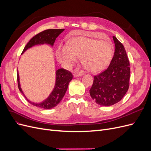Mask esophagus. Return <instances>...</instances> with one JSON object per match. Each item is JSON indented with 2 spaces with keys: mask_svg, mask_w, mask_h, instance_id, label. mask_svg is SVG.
Returning a JSON list of instances; mask_svg holds the SVG:
<instances>
[{
  "mask_svg": "<svg viewBox=\"0 0 151 151\" xmlns=\"http://www.w3.org/2000/svg\"><path fill=\"white\" fill-rule=\"evenodd\" d=\"M83 72H81V71H77V72H76L74 74V77H79V76H83Z\"/></svg>",
  "mask_w": 151,
  "mask_h": 151,
  "instance_id": "34e87169",
  "label": "esophagus"
}]
</instances>
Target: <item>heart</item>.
Listing matches in <instances>:
<instances>
[{"label": "heart", "mask_w": 151, "mask_h": 151, "mask_svg": "<svg viewBox=\"0 0 151 151\" xmlns=\"http://www.w3.org/2000/svg\"><path fill=\"white\" fill-rule=\"evenodd\" d=\"M114 52L113 45L108 40H98L84 36L72 38L66 47L57 52L58 61L66 67H70L80 58L82 64L88 71H101L110 63Z\"/></svg>", "instance_id": "obj_1"}]
</instances>
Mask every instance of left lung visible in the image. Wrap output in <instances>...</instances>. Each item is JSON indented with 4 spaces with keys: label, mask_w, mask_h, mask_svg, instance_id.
<instances>
[{
    "label": "left lung",
    "mask_w": 151,
    "mask_h": 151,
    "mask_svg": "<svg viewBox=\"0 0 151 151\" xmlns=\"http://www.w3.org/2000/svg\"><path fill=\"white\" fill-rule=\"evenodd\" d=\"M114 56L107 69L94 77L89 93L100 106H109L119 102L129 88L130 63L125 49L115 36Z\"/></svg>",
    "instance_id": "8db88e82"
}]
</instances>
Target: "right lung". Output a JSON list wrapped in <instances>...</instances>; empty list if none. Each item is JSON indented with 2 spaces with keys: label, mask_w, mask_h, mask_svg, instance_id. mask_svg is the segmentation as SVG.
Listing matches in <instances>:
<instances>
[{
  "label": "right lung",
  "mask_w": 151,
  "mask_h": 151,
  "mask_svg": "<svg viewBox=\"0 0 151 151\" xmlns=\"http://www.w3.org/2000/svg\"><path fill=\"white\" fill-rule=\"evenodd\" d=\"M64 29H49L45 30L40 33L37 34L32 38L29 42L27 43L25 46L22 54L28 48L35 46L36 45H43V44H48L51 46H53L56 38L58 35L64 31ZM73 78V76L72 73L64 68H59L56 70V81L55 86L52 93L50 94L47 99H46L42 103H33L27 99L25 96L21 88L19 77V74H17V79L18 88L19 91L24 95V96L31 104L36 107H39L44 109H51L55 107L61 101V100L64 96L66 93L67 89L68 88V84Z\"/></svg>",
  "instance_id": "1"
}]
</instances>
